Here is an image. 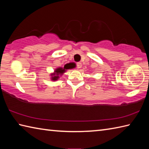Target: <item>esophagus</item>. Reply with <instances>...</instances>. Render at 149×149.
Returning <instances> with one entry per match:
<instances>
[{"mask_svg":"<svg viewBox=\"0 0 149 149\" xmlns=\"http://www.w3.org/2000/svg\"><path fill=\"white\" fill-rule=\"evenodd\" d=\"M81 66H82V64L81 63H77V68H81Z\"/></svg>","mask_w":149,"mask_h":149,"instance_id":"esophagus-1","label":"esophagus"}]
</instances>
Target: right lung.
Instances as JSON below:
<instances>
[{
  "mask_svg": "<svg viewBox=\"0 0 149 149\" xmlns=\"http://www.w3.org/2000/svg\"><path fill=\"white\" fill-rule=\"evenodd\" d=\"M72 68V66L71 65H65L64 68H58L56 70H55L54 73V74H51V79L52 81H56L58 79V78L59 77V75H62L63 73H65L66 70Z\"/></svg>",
  "mask_w": 149,
  "mask_h": 149,
  "instance_id": "right-lung-1",
  "label": "right lung"
}]
</instances>
